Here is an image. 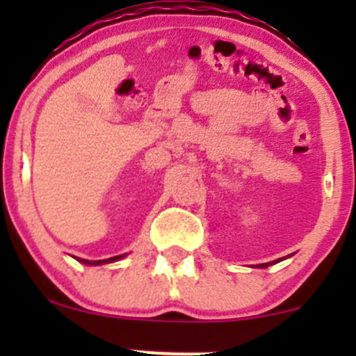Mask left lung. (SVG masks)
Instances as JSON below:
<instances>
[{"instance_id":"1","label":"left lung","mask_w":356,"mask_h":356,"mask_svg":"<svg viewBox=\"0 0 356 356\" xmlns=\"http://www.w3.org/2000/svg\"><path fill=\"white\" fill-rule=\"evenodd\" d=\"M270 264H277V260H275V261H270ZM270 264H261V265H260V268H265V267H268V265H270Z\"/></svg>"}]
</instances>
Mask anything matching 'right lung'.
Here are the masks:
<instances>
[{"instance_id":"add662e5","label":"right lung","mask_w":356,"mask_h":356,"mask_svg":"<svg viewBox=\"0 0 356 356\" xmlns=\"http://www.w3.org/2000/svg\"><path fill=\"white\" fill-rule=\"evenodd\" d=\"M124 257V254H120V257H113V258H108V260H79V261H82V264H86V265H99V264H108V261H113V260H120V258Z\"/></svg>"}]
</instances>
